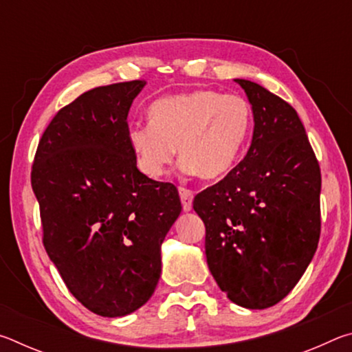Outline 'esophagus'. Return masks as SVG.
Returning a JSON list of instances; mask_svg holds the SVG:
<instances>
[{
	"label": "esophagus",
	"instance_id": "1",
	"mask_svg": "<svg viewBox=\"0 0 352 352\" xmlns=\"http://www.w3.org/2000/svg\"><path fill=\"white\" fill-rule=\"evenodd\" d=\"M180 199L184 211L192 210V190L186 188H180Z\"/></svg>",
	"mask_w": 352,
	"mask_h": 352
}]
</instances>
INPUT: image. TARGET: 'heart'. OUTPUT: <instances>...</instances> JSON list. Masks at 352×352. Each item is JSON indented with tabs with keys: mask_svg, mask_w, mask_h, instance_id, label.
I'll return each instance as SVG.
<instances>
[{
	"mask_svg": "<svg viewBox=\"0 0 352 352\" xmlns=\"http://www.w3.org/2000/svg\"><path fill=\"white\" fill-rule=\"evenodd\" d=\"M148 124L127 132L140 170L148 178L164 177L175 162L177 147L188 174L205 180L225 175L245 146L252 110L237 94L194 90L166 96L148 107Z\"/></svg>",
	"mask_w": 352,
	"mask_h": 352,
	"instance_id": "b5f03b06",
	"label": "heart"
}]
</instances>
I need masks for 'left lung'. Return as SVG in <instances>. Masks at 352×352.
I'll return each instance as SVG.
<instances>
[{
  "mask_svg": "<svg viewBox=\"0 0 352 352\" xmlns=\"http://www.w3.org/2000/svg\"><path fill=\"white\" fill-rule=\"evenodd\" d=\"M254 129L242 162L201 190L206 262L236 305L265 309L287 296L318 245L321 174L305 126L289 102L245 79Z\"/></svg>",
  "mask_w": 352,
  "mask_h": 352,
  "instance_id": "8db88e82",
  "label": "left lung"
}]
</instances>
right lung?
<instances>
[{
  "label": "right lung",
  "instance_id": "obj_1",
  "mask_svg": "<svg viewBox=\"0 0 352 352\" xmlns=\"http://www.w3.org/2000/svg\"><path fill=\"white\" fill-rule=\"evenodd\" d=\"M144 85L80 94L52 118L32 164L46 253L76 300L100 317L146 305L182 212L177 188L140 172L129 144L127 115Z\"/></svg>",
  "mask_w": 352,
  "mask_h": 352
}]
</instances>
